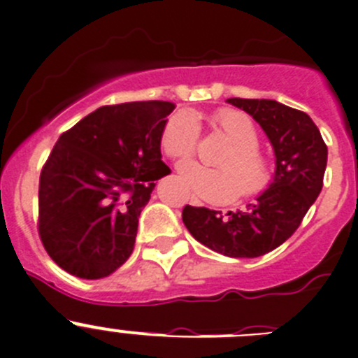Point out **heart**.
<instances>
[{
  "mask_svg": "<svg viewBox=\"0 0 358 358\" xmlns=\"http://www.w3.org/2000/svg\"><path fill=\"white\" fill-rule=\"evenodd\" d=\"M211 124L232 147L215 161L217 168L187 162L178 168L182 182L197 197L210 203H229L239 192L255 197L273 182L271 162L259 150V134L245 113L222 108L213 113ZM201 136L199 120L187 110L173 113L161 134L162 150L175 161H185L197 150Z\"/></svg>",
  "mask_w": 358,
  "mask_h": 358,
  "instance_id": "obj_1",
  "label": "heart"
}]
</instances>
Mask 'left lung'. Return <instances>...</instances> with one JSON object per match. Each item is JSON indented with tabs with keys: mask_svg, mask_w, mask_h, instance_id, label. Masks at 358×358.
Returning <instances> with one entry per match:
<instances>
[{
	"mask_svg": "<svg viewBox=\"0 0 358 358\" xmlns=\"http://www.w3.org/2000/svg\"><path fill=\"white\" fill-rule=\"evenodd\" d=\"M253 117L275 148L276 171L269 189L243 211L187 204L182 218L190 234L213 252L252 259L278 248L303 222L324 187L327 145L310 115L275 99L231 98Z\"/></svg>",
	"mask_w": 358,
	"mask_h": 358,
	"instance_id": "1",
	"label": "left lung"
}]
</instances>
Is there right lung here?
Wrapping results in <instances>:
<instances>
[{
	"mask_svg": "<svg viewBox=\"0 0 358 358\" xmlns=\"http://www.w3.org/2000/svg\"><path fill=\"white\" fill-rule=\"evenodd\" d=\"M168 101L106 105L59 136L40 175L38 234L50 259L78 278L117 271L133 253L138 218L161 161Z\"/></svg>",
	"mask_w": 358,
	"mask_h": 358,
	"instance_id": "obj_1",
	"label": "right lung"
}]
</instances>
